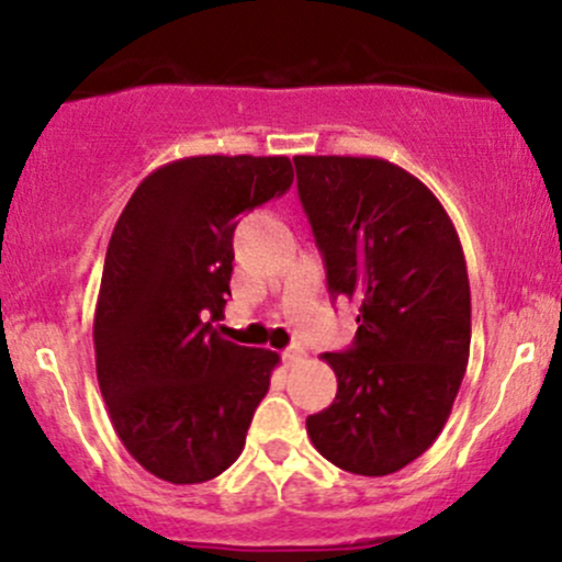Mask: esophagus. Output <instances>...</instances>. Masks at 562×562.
Segmentation results:
<instances>
[{
    "mask_svg": "<svg viewBox=\"0 0 562 562\" xmlns=\"http://www.w3.org/2000/svg\"><path fill=\"white\" fill-rule=\"evenodd\" d=\"M304 356H306L304 347H301V345H293V347H288L285 352H282V360H285L288 366H293V363H299V360L304 358Z\"/></svg>",
    "mask_w": 562,
    "mask_h": 562,
    "instance_id": "obj_1",
    "label": "esophagus"
}]
</instances>
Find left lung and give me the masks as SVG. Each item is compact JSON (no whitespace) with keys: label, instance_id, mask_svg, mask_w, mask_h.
<instances>
[{"label":"left lung","instance_id":"8db88e82","mask_svg":"<svg viewBox=\"0 0 562 562\" xmlns=\"http://www.w3.org/2000/svg\"><path fill=\"white\" fill-rule=\"evenodd\" d=\"M299 199L356 341L326 352L336 398L306 417L315 450L360 476L420 458L450 417L471 345V288L450 215L385 158L296 156Z\"/></svg>","mask_w":562,"mask_h":562}]
</instances>
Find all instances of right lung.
Here are the masks:
<instances>
[{"label":"right lung","mask_w":562,"mask_h":562,"mask_svg":"<svg viewBox=\"0 0 562 562\" xmlns=\"http://www.w3.org/2000/svg\"><path fill=\"white\" fill-rule=\"evenodd\" d=\"M291 182L285 156L180 158L117 217L93 315L97 376L117 439L158 480H215L245 450L280 356L223 339L206 317L232 296L236 217Z\"/></svg>","instance_id":"add662e5"}]
</instances>
